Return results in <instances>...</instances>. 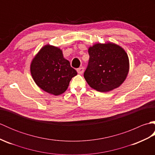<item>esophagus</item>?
Wrapping results in <instances>:
<instances>
[{
	"instance_id": "1",
	"label": "esophagus",
	"mask_w": 155,
	"mask_h": 155,
	"mask_svg": "<svg viewBox=\"0 0 155 155\" xmlns=\"http://www.w3.org/2000/svg\"><path fill=\"white\" fill-rule=\"evenodd\" d=\"M77 72L78 74H82L84 72V68L83 67H80L77 69Z\"/></svg>"
}]
</instances>
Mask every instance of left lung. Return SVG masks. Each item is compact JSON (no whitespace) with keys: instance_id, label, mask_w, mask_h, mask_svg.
<instances>
[{"instance_id":"obj_1","label":"left lung","mask_w":155,"mask_h":155,"mask_svg":"<svg viewBox=\"0 0 155 155\" xmlns=\"http://www.w3.org/2000/svg\"><path fill=\"white\" fill-rule=\"evenodd\" d=\"M88 51L90 58L84 77L88 85L102 93L120 87L129 71L126 51L113 42L94 44Z\"/></svg>"}]
</instances>
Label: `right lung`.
Here are the masks:
<instances>
[{"mask_svg": "<svg viewBox=\"0 0 155 155\" xmlns=\"http://www.w3.org/2000/svg\"><path fill=\"white\" fill-rule=\"evenodd\" d=\"M31 73L38 87L55 96L64 93L72 78L77 74L62 50L50 45L44 46L32 59Z\"/></svg>", "mask_w": 155, "mask_h": 155, "instance_id": "obj_1", "label": "right lung"}]
</instances>
